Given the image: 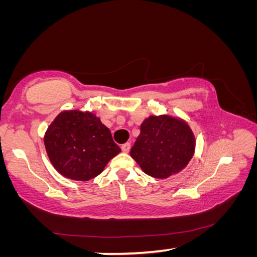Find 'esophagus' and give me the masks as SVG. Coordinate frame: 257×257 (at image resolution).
Returning a JSON list of instances; mask_svg holds the SVG:
<instances>
[{
  "label": "esophagus",
  "mask_w": 257,
  "mask_h": 257,
  "mask_svg": "<svg viewBox=\"0 0 257 257\" xmlns=\"http://www.w3.org/2000/svg\"><path fill=\"white\" fill-rule=\"evenodd\" d=\"M121 150H122L123 153H128L130 151V143H125L122 146H121Z\"/></svg>",
  "instance_id": "obj_1"
}]
</instances>
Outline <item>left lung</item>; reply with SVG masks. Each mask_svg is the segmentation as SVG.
<instances>
[{
	"label": "left lung",
	"instance_id": "obj_1",
	"mask_svg": "<svg viewBox=\"0 0 257 257\" xmlns=\"http://www.w3.org/2000/svg\"><path fill=\"white\" fill-rule=\"evenodd\" d=\"M194 151L195 137L185 121L152 115L142 123L130 155L146 175L165 179L181 171Z\"/></svg>",
	"mask_w": 257,
	"mask_h": 257
}]
</instances>
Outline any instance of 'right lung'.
<instances>
[{"mask_svg":"<svg viewBox=\"0 0 257 257\" xmlns=\"http://www.w3.org/2000/svg\"><path fill=\"white\" fill-rule=\"evenodd\" d=\"M44 143L56 170L78 181L97 177L121 152L99 118L77 110L61 112L47 129Z\"/></svg>","mask_w":257,"mask_h":257,"instance_id":"obj_1","label":"right lung"}]
</instances>
